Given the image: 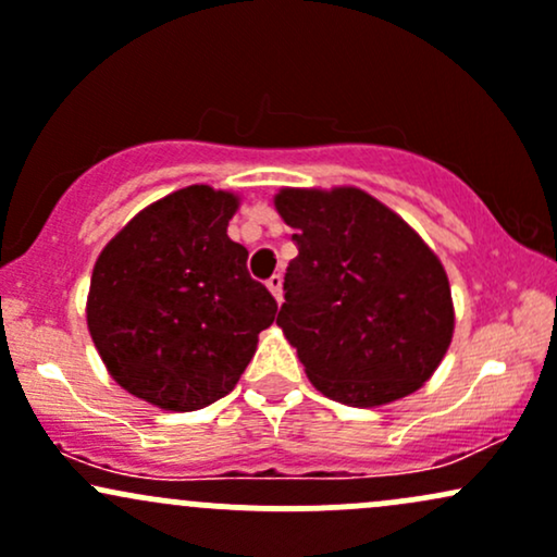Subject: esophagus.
Masks as SVG:
<instances>
[{
  "label": "esophagus",
  "mask_w": 557,
  "mask_h": 557,
  "mask_svg": "<svg viewBox=\"0 0 557 557\" xmlns=\"http://www.w3.org/2000/svg\"><path fill=\"white\" fill-rule=\"evenodd\" d=\"M265 284H268V289L273 292V297H276V302H281V299H284V297H281V284H284V276H281V273H273V276L265 281Z\"/></svg>",
  "instance_id": "34e87169"
}]
</instances>
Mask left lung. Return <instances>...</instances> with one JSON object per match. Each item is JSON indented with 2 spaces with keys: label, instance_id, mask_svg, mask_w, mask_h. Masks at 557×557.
<instances>
[{
  "label": "left lung",
  "instance_id": "1",
  "mask_svg": "<svg viewBox=\"0 0 557 557\" xmlns=\"http://www.w3.org/2000/svg\"><path fill=\"white\" fill-rule=\"evenodd\" d=\"M297 231L276 323L323 395L355 408L426 381L453 339L447 273L403 218L360 189H284Z\"/></svg>",
  "mask_w": 557,
  "mask_h": 557
}]
</instances>
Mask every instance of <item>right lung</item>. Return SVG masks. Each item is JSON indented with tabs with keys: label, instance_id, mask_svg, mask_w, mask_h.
I'll list each match as a JSON object with an SVG mask.
<instances>
[{
	"label": "right lung",
	"instance_id": "obj_1",
	"mask_svg": "<svg viewBox=\"0 0 557 557\" xmlns=\"http://www.w3.org/2000/svg\"><path fill=\"white\" fill-rule=\"evenodd\" d=\"M236 197L186 186L149 205L99 255L91 273V339L110 376L165 410L226 397L252 360L276 299L249 276L228 239Z\"/></svg>",
	"mask_w": 557,
	"mask_h": 557
}]
</instances>
